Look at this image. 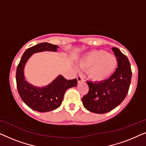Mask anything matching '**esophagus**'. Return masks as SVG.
<instances>
[{"label":"esophagus","instance_id":"esophagus-1","mask_svg":"<svg viewBox=\"0 0 146 146\" xmlns=\"http://www.w3.org/2000/svg\"><path fill=\"white\" fill-rule=\"evenodd\" d=\"M77 80H78V83L79 84L82 82L84 81V80L82 76H78L77 77Z\"/></svg>","mask_w":146,"mask_h":146}]
</instances>
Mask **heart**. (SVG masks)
<instances>
[{
	"mask_svg": "<svg viewBox=\"0 0 146 146\" xmlns=\"http://www.w3.org/2000/svg\"><path fill=\"white\" fill-rule=\"evenodd\" d=\"M79 66L88 70V78L94 82H102L114 73L117 61L112 54L103 50H92L87 53L79 61Z\"/></svg>",
	"mask_w": 146,
	"mask_h": 146,
	"instance_id": "obj_1",
	"label": "heart"
}]
</instances>
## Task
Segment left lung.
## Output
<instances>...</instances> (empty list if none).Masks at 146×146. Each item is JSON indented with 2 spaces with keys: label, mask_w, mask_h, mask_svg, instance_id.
<instances>
[{
  "label": "left lung",
  "mask_w": 146,
  "mask_h": 146,
  "mask_svg": "<svg viewBox=\"0 0 146 146\" xmlns=\"http://www.w3.org/2000/svg\"><path fill=\"white\" fill-rule=\"evenodd\" d=\"M112 50L116 57L117 68L108 79L102 82H87L89 92L82 98L84 106L96 113H105L122 102L128 92L131 70L129 60L117 48Z\"/></svg>",
  "instance_id": "obj_1"
}]
</instances>
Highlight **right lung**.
Here are the masks:
<instances>
[{
	"label": "right lung",
	"instance_id": "1",
	"mask_svg": "<svg viewBox=\"0 0 146 146\" xmlns=\"http://www.w3.org/2000/svg\"><path fill=\"white\" fill-rule=\"evenodd\" d=\"M59 46L50 43H40L25 52L17 69V89L23 101L33 110L47 112L60 106L66 91L77 86V80H66L58 75L46 86H35L26 80L25 67L34 54L41 52H56Z\"/></svg>",
	"mask_w": 146,
	"mask_h": 146
}]
</instances>
